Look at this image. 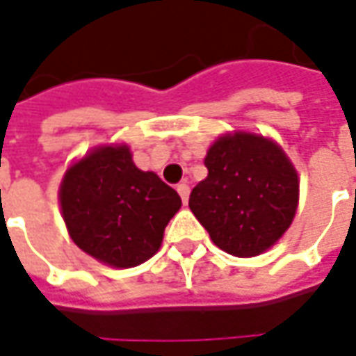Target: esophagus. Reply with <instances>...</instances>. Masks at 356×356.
I'll use <instances>...</instances> for the list:
<instances>
[{"label":"esophagus","mask_w":356,"mask_h":356,"mask_svg":"<svg viewBox=\"0 0 356 356\" xmlns=\"http://www.w3.org/2000/svg\"><path fill=\"white\" fill-rule=\"evenodd\" d=\"M176 190H178V194H180L182 202H184V204H188V198H190V186L186 184V182H180Z\"/></svg>","instance_id":"34e87169"}]
</instances>
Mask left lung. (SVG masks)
Here are the masks:
<instances>
[{
	"label": "left lung",
	"mask_w": 356,
	"mask_h": 356,
	"mask_svg": "<svg viewBox=\"0 0 356 356\" xmlns=\"http://www.w3.org/2000/svg\"><path fill=\"white\" fill-rule=\"evenodd\" d=\"M208 176L194 186L190 210L212 241L229 255L255 257L293 224L299 174L273 138L232 130L208 148Z\"/></svg>",
	"instance_id": "1"
}]
</instances>
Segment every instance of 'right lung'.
Returning a JSON list of instances; mask_svg holds the SVG:
<instances>
[{"label": "right lung", "mask_w": 356, "mask_h": 356, "mask_svg": "<svg viewBox=\"0 0 356 356\" xmlns=\"http://www.w3.org/2000/svg\"><path fill=\"white\" fill-rule=\"evenodd\" d=\"M57 194L76 248L117 269L150 259L182 206L174 188L134 164L127 143L99 144L73 160Z\"/></svg>", "instance_id": "1"}]
</instances>
